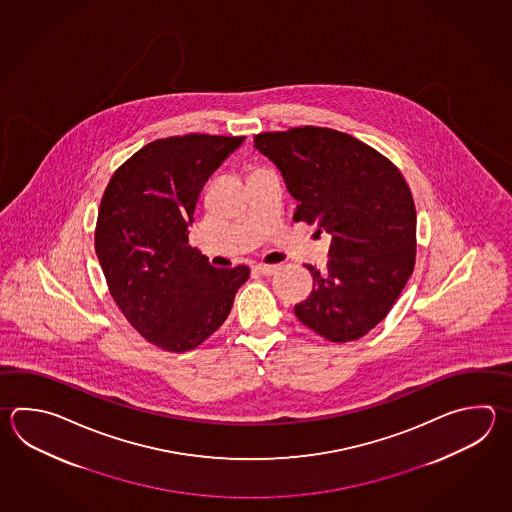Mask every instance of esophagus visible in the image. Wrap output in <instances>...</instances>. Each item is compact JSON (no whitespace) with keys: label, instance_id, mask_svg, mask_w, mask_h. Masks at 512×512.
<instances>
[{"label":"esophagus","instance_id":"1","mask_svg":"<svg viewBox=\"0 0 512 512\" xmlns=\"http://www.w3.org/2000/svg\"><path fill=\"white\" fill-rule=\"evenodd\" d=\"M253 270L261 273V275H272V273L277 272V266H273V264H255Z\"/></svg>","mask_w":512,"mask_h":512}]
</instances>
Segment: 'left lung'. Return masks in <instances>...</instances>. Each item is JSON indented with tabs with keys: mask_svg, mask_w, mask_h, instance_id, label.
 <instances>
[{
	"mask_svg": "<svg viewBox=\"0 0 512 512\" xmlns=\"http://www.w3.org/2000/svg\"><path fill=\"white\" fill-rule=\"evenodd\" d=\"M255 147L279 167L297 209L295 222L332 235L321 272L295 315L334 343L355 341L381 323L416 262V206L407 180L388 158L328 127H292L255 135Z\"/></svg>",
	"mask_w": 512,
	"mask_h": 512,
	"instance_id": "obj_1",
	"label": "left lung"
}]
</instances>
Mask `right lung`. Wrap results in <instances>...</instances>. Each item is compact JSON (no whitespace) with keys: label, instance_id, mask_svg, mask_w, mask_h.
Wrapping results in <instances>:
<instances>
[{"label":"right lung","instance_id":"1","mask_svg":"<svg viewBox=\"0 0 512 512\" xmlns=\"http://www.w3.org/2000/svg\"><path fill=\"white\" fill-rule=\"evenodd\" d=\"M244 136H169L118 167L98 209L94 250L129 324L167 352L204 343L230 315L248 266L217 270L189 246L200 191Z\"/></svg>","mask_w":512,"mask_h":512}]
</instances>
